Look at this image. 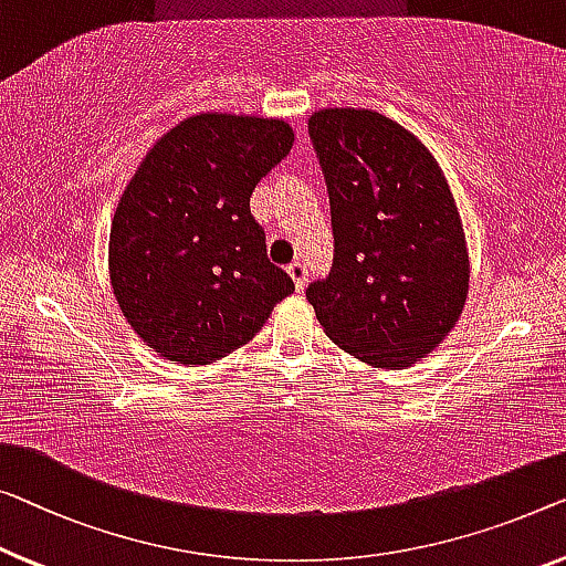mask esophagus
Listing matches in <instances>:
<instances>
[{"label": "esophagus", "instance_id": "esophagus-1", "mask_svg": "<svg viewBox=\"0 0 566 566\" xmlns=\"http://www.w3.org/2000/svg\"><path fill=\"white\" fill-rule=\"evenodd\" d=\"M286 274L292 276V282H294V286H297V292L305 290V284H307V266L302 264V261H294V264L286 266Z\"/></svg>", "mask_w": 566, "mask_h": 566}]
</instances>
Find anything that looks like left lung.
Segmentation results:
<instances>
[{"label": "left lung", "instance_id": "obj_1", "mask_svg": "<svg viewBox=\"0 0 566 566\" xmlns=\"http://www.w3.org/2000/svg\"><path fill=\"white\" fill-rule=\"evenodd\" d=\"M310 139L331 192L335 259L307 300L325 335L374 368L401 370L440 345L470 286L465 231L421 142L370 108H319Z\"/></svg>", "mask_w": 566, "mask_h": 566}]
</instances>
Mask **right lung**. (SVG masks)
<instances>
[{"instance_id": "obj_1", "label": "right lung", "mask_w": 566, "mask_h": 566, "mask_svg": "<svg viewBox=\"0 0 566 566\" xmlns=\"http://www.w3.org/2000/svg\"><path fill=\"white\" fill-rule=\"evenodd\" d=\"M292 142L282 119L208 112L172 126L139 163L112 221L108 276L126 323L157 356L221 360L294 292L249 208Z\"/></svg>"}]
</instances>
